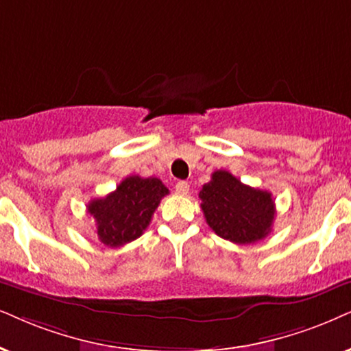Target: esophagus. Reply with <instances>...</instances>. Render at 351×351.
<instances>
[{
  "instance_id": "34e87169",
  "label": "esophagus",
  "mask_w": 351,
  "mask_h": 351,
  "mask_svg": "<svg viewBox=\"0 0 351 351\" xmlns=\"http://www.w3.org/2000/svg\"><path fill=\"white\" fill-rule=\"evenodd\" d=\"M175 189H176V193L181 194V196H186V194L189 193V184L186 183V181H178L175 186Z\"/></svg>"
}]
</instances>
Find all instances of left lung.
Returning <instances> with one entry per match:
<instances>
[{
  "instance_id": "1",
  "label": "left lung",
  "mask_w": 351,
  "mask_h": 351,
  "mask_svg": "<svg viewBox=\"0 0 351 351\" xmlns=\"http://www.w3.org/2000/svg\"><path fill=\"white\" fill-rule=\"evenodd\" d=\"M199 197L208 227L223 239L250 245L264 239L272 230V194L243 184L232 173H212V180L202 186Z\"/></svg>"
}]
</instances>
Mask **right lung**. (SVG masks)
Segmentation results:
<instances>
[{"mask_svg": "<svg viewBox=\"0 0 351 351\" xmlns=\"http://www.w3.org/2000/svg\"><path fill=\"white\" fill-rule=\"evenodd\" d=\"M168 188L158 178H124L118 188L88 202L87 212L95 219L97 234L105 246L119 247L134 241L149 227L155 208Z\"/></svg>", "mask_w": 351, "mask_h": 351, "instance_id": "right-lung-1", "label": "right lung"}]
</instances>
